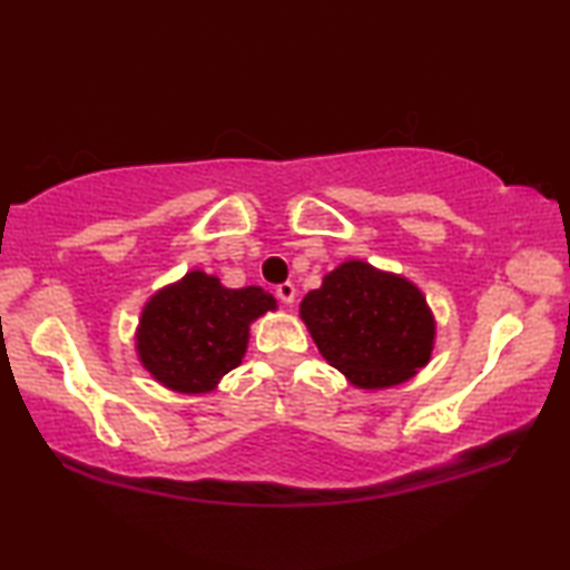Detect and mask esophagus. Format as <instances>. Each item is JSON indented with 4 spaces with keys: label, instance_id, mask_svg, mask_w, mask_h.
<instances>
[{
    "label": "esophagus",
    "instance_id": "34e87169",
    "mask_svg": "<svg viewBox=\"0 0 570 570\" xmlns=\"http://www.w3.org/2000/svg\"><path fill=\"white\" fill-rule=\"evenodd\" d=\"M276 296L282 298L284 304H294V298H296V286H294L292 282L278 284V286H276Z\"/></svg>",
    "mask_w": 570,
    "mask_h": 570
}]
</instances>
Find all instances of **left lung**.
<instances>
[{"label":"left lung","mask_w":570,"mask_h":570,"mask_svg":"<svg viewBox=\"0 0 570 570\" xmlns=\"http://www.w3.org/2000/svg\"><path fill=\"white\" fill-rule=\"evenodd\" d=\"M314 344L360 390L410 382L432 360L435 314L407 276L346 258L298 304Z\"/></svg>","instance_id":"8db88e82"}]
</instances>
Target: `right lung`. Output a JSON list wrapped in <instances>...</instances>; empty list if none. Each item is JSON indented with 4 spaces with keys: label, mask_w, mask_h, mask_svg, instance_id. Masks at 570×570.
<instances>
[{
    "label": "right lung",
    "mask_w": 570,
    "mask_h": 570,
    "mask_svg": "<svg viewBox=\"0 0 570 570\" xmlns=\"http://www.w3.org/2000/svg\"><path fill=\"white\" fill-rule=\"evenodd\" d=\"M276 308L262 286L228 288L193 268L142 304L135 354L166 390L208 394L244 360L250 324Z\"/></svg>",
    "instance_id": "obj_1"
}]
</instances>
